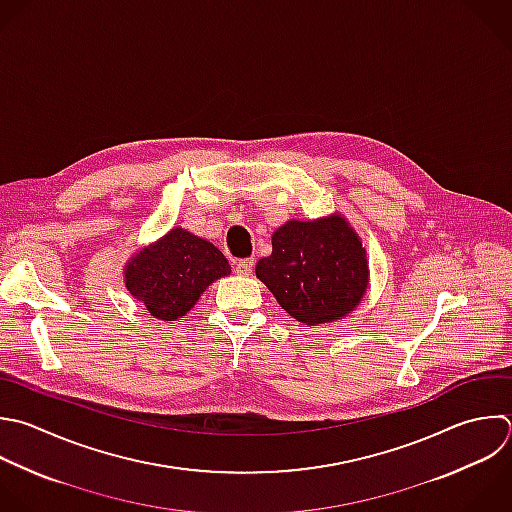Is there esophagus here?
<instances>
[{
	"instance_id": "34e87169",
	"label": "esophagus",
	"mask_w": 512,
	"mask_h": 512,
	"mask_svg": "<svg viewBox=\"0 0 512 512\" xmlns=\"http://www.w3.org/2000/svg\"><path fill=\"white\" fill-rule=\"evenodd\" d=\"M252 268H254V258L238 260V264H236V274H240V276H250V274H252Z\"/></svg>"
}]
</instances>
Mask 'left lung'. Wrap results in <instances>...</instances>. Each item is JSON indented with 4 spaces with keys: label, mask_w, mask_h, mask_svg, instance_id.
Masks as SVG:
<instances>
[{
    "label": "left lung",
    "mask_w": 512,
    "mask_h": 512,
    "mask_svg": "<svg viewBox=\"0 0 512 512\" xmlns=\"http://www.w3.org/2000/svg\"><path fill=\"white\" fill-rule=\"evenodd\" d=\"M256 278L292 318L318 326L348 316L362 302L370 270L360 236L334 212L276 228L272 254L258 260Z\"/></svg>",
    "instance_id": "8db88e82"
}]
</instances>
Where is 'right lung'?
I'll list each match as a JSON object with an SVG mask.
<instances>
[{
	"mask_svg": "<svg viewBox=\"0 0 512 512\" xmlns=\"http://www.w3.org/2000/svg\"><path fill=\"white\" fill-rule=\"evenodd\" d=\"M230 272L212 242L176 226L126 262L124 284L154 318L174 322L194 308L214 280Z\"/></svg>",
	"mask_w": 512,
	"mask_h": 512,
	"instance_id": "right-lung-1",
	"label": "right lung"
}]
</instances>
